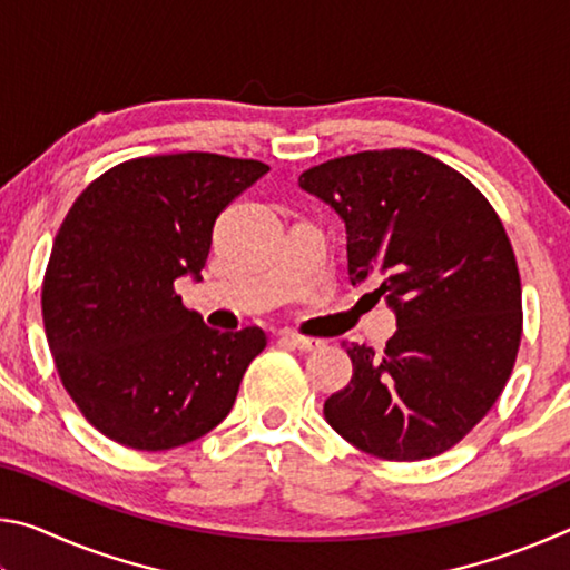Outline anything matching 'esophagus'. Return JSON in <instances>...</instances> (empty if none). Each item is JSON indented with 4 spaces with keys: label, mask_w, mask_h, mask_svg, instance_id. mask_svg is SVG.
<instances>
[{
    "label": "esophagus",
    "mask_w": 570,
    "mask_h": 570,
    "mask_svg": "<svg viewBox=\"0 0 570 570\" xmlns=\"http://www.w3.org/2000/svg\"><path fill=\"white\" fill-rule=\"evenodd\" d=\"M282 342H286V344H292L294 350H298V352H316V350H322L324 346V342L322 340H314V336H302V334H292V332H286V334H282Z\"/></svg>",
    "instance_id": "1"
}]
</instances>
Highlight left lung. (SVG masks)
Returning <instances> with one entry per match:
<instances>
[{"label": "left lung", "mask_w": 570, "mask_h": 570, "mask_svg": "<svg viewBox=\"0 0 570 570\" xmlns=\"http://www.w3.org/2000/svg\"><path fill=\"white\" fill-rule=\"evenodd\" d=\"M298 186L344 220L350 282L397 316L382 354L346 344L354 372L326 422L382 460L458 445L498 402L523 334L503 220L462 173L412 148L326 160Z\"/></svg>", "instance_id": "left-lung-1"}]
</instances>
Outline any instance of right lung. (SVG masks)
Here are the masks:
<instances>
[{"label":"right lung","instance_id":"right-lung-1","mask_svg":"<svg viewBox=\"0 0 570 570\" xmlns=\"http://www.w3.org/2000/svg\"><path fill=\"white\" fill-rule=\"evenodd\" d=\"M266 170L216 153L132 158L67 210L42 282L45 334L67 394L105 438L180 448L234 407L266 334L210 330L173 284L200 282L220 210Z\"/></svg>","mask_w":570,"mask_h":570}]
</instances>
